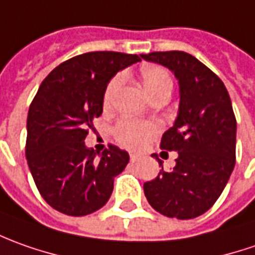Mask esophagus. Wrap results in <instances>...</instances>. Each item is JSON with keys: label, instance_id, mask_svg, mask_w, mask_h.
I'll list each match as a JSON object with an SVG mask.
<instances>
[{"label": "esophagus", "instance_id": "1", "mask_svg": "<svg viewBox=\"0 0 255 255\" xmlns=\"http://www.w3.org/2000/svg\"><path fill=\"white\" fill-rule=\"evenodd\" d=\"M129 159H131V162H136V161L139 159V155L131 154V155H129Z\"/></svg>", "mask_w": 255, "mask_h": 255}]
</instances>
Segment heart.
Segmentation results:
<instances>
[{
    "instance_id": "b5f03b06",
    "label": "heart",
    "mask_w": 255,
    "mask_h": 255,
    "mask_svg": "<svg viewBox=\"0 0 255 255\" xmlns=\"http://www.w3.org/2000/svg\"><path fill=\"white\" fill-rule=\"evenodd\" d=\"M121 82H123V77L116 76L109 83L107 89H106V94H104L106 103H109L114 97L116 92L121 86ZM141 82H142V86H144L148 96H152L154 93L166 89V87H169V89L172 87L169 75L158 66L142 67L141 69ZM156 131H158V126L154 123H138V121H132V120H123L116 128V136L124 146L135 149L144 144L148 138L154 135Z\"/></svg>"
}]
</instances>
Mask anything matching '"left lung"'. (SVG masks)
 <instances>
[{"label": "left lung", "instance_id": "1", "mask_svg": "<svg viewBox=\"0 0 255 255\" xmlns=\"http://www.w3.org/2000/svg\"><path fill=\"white\" fill-rule=\"evenodd\" d=\"M146 62L169 69L179 84L175 123L161 148L176 151V165L144 183L149 205L166 217L188 220L203 215L222 195L236 163L237 124L223 82L186 52H152Z\"/></svg>", "mask_w": 255, "mask_h": 255}]
</instances>
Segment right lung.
<instances>
[{"label":"right lung","instance_id":"right-lung-1","mask_svg":"<svg viewBox=\"0 0 255 255\" xmlns=\"http://www.w3.org/2000/svg\"><path fill=\"white\" fill-rule=\"evenodd\" d=\"M136 62L138 55L89 52L59 65L39 86L26 120V161L42 198L57 212L86 216L109 202L129 155L116 145L99 154L84 139L103 113L107 84Z\"/></svg>","mask_w":255,"mask_h":255}]
</instances>
